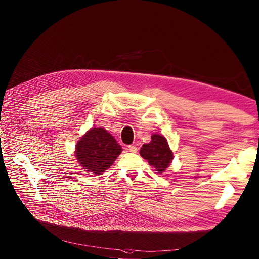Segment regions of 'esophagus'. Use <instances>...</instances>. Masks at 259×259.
<instances>
[{
  "label": "esophagus",
  "instance_id": "obj_1",
  "mask_svg": "<svg viewBox=\"0 0 259 259\" xmlns=\"http://www.w3.org/2000/svg\"><path fill=\"white\" fill-rule=\"evenodd\" d=\"M128 150L131 151V153H137V151H138V148H137L136 145H130Z\"/></svg>",
  "mask_w": 259,
  "mask_h": 259
}]
</instances>
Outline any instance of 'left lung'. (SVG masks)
I'll return each mask as SVG.
<instances>
[{"mask_svg": "<svg viewBox=\"0 0 259 259\" xmlns=\"http://www.w3.org/2000/svg\"><path fill=\"white\" fill-rule=\"evenodd\" d=\"M140 156L147 160L148 164L153 166L158 174L164 172L174 160V154L169 148L168 142L160 134L151 135V141L142 145Z\"/></svg>", "mask_w": 259, "mask_h": 259, "instance_id": "8db88e82", "label": "left lung"}]
</instances>
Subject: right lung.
Here are the masks:
<instances>
[{
  "label": "right lung",
  "instance_id": "obj_1",
  "mask_svg": "<svg viewBox=\"0 0 259 259\" xmlns=\"http://www.w3.org/2000/svg\"><path fill=\"white\" fill-rule=\"evenodd\" d=\"M122 147L103 127H92L80 137L75 158L85 172L102 175L114 164Z\"/></svg>",
  "mask_w": 259,
  "mask_h": 259
}]
</instances>
